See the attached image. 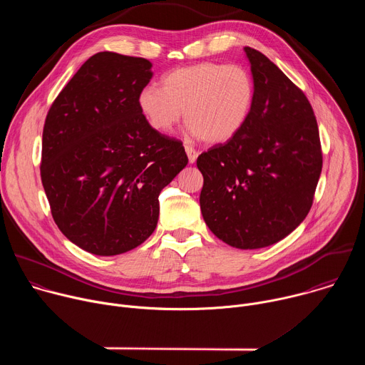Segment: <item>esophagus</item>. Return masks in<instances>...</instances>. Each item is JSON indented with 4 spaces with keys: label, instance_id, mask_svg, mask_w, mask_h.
Returning <instances> with one entry per match:
<instances>
[{
    "label": "esophagus",
    "instance_id": "esophagus-1",
    "mask_svg": "<svg viewBox=\"0 0 365 365\" xmlns=\"http://www.w3.org/2000/svg\"><path fill=\"white\" fill-rule=\"evenodd\" d=\"M185 150H186V154H187V159H189V163H195L196 159H197V151L192 147V145H185Z\"/></svg>",
    "mask_w": 365,
    "mask_h": 365
}]
</instances>
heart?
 <instances>
[{
  "label": "heart",
  "instance_id": "heart-1",
  "mask_svg": "<svg viewBox=\"0 0 365 365\" xmlns=\"http://www.w3.org/2000/svg\"><path fill=\"white\" fill-rule=\"evenodd\" d=\"M254 98L255 85L245 68L200 62L166 73L162 88H143L137 103L147 124L159 134H169L183 111L192 137L221 144L247 124Z\"/></svg>",
  "mask_w": 365,
  "mask_h": 365
}]
</instances>
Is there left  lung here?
Instances as JSON below:
<instances>
[{"instance_id":"obj_1","label":"left lung","mask_w":365,"mask_h":365,"mask_svg":"<svg viewBox=\"0 0 365 365\" xmlns=\"http://www.w3.org/2000/svg\"><path fill=\"white\" fill-rule=\"evenodd\" d=\"M255 85L242 130L197 158L199 203L220 240L240 250L276 244L310 211L322 170L318 123L304 93L263 53L244 47Z\"/></svg>"}]
</instances>
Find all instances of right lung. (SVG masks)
<instances>
[{"instance_id": "right-lung-1", "label": "right lung", "mask_w": 365, "mask_h": 365, "mask_svg": "<svg viewBox=\"0 0 365 365\" xmlns=\"http://www.w3.org/2000/svg\"><path fill=\"white\" fill-rule=\"evenodd\" d=\"M151 63L113 51L89 58L50 107L41 183L62 234L95 255L143 244L159 221V195L186 168L179 140L138 110Z\"/></svg>"}]
</instances>
